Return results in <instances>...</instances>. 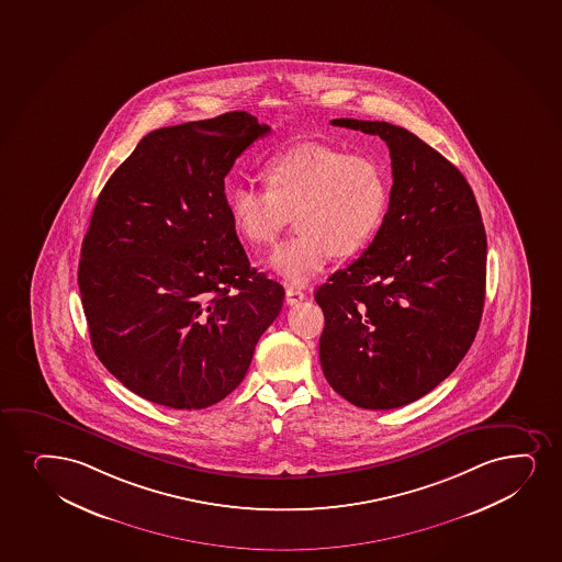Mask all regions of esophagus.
I'll return each mask as SVG.
<instances>
[{
    "label": "esophagus",
    "instance_id": "1",
    "mask_svg": "<svg viewBox=\"0 0 562 562\" xmlns=\"http://www.w3.org/2000/svg\"><path fill=\"white\" fill-rule=\"evenodd\" d=\"M304 299H306V295H304L303 291L297 290V288H288L285 290V303L290 304V306L301 303Z\"/></svg>",
    "mask_w": 562,
    "mask_h": 562
}]
</instances>
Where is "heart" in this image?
Instances as JSON below:
<instances>
[{
	"instance_id": "obj_1",
	"label": "heart",
	"mask_w": 562,
	"mask_h": 562,
	"mask_svg": "<svg viewBox=\"0 0 562 562\" xmlns=\"http://www.w3.org/2000/svg\"><path fill=\"white\" fill-rule=\"evenodd\" d=\"M267 190L238 186L229 193V214L238 235L261 250L290 225L297 235L269 259L291 285L308 284L338 258L363 250L382 227L390 205V179L367 154L308 143L278 154L263 167Z\"/></svg>"
}]
</instances>
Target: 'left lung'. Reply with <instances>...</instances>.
<instances>
[{
    "instance_id": "obj_1",
    "label": "left lung",
    "mask_w": 562,
    "mask_h": 562,
    "mask_svg": "<svg viewBox=\"0 0 562 562\" xmlns=\"http://www.w3.org/2000/svg\"><path fill=\"white\" fill-rule=\"evenodd\" d=\"M390 146V209L350 267L316 290L319 363L359 408L414 403L456 370L482 322L487 237L462 172L390 122L335 119Z\"/></svg>"
}]
</instances>
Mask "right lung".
<instances>
[{"label": "right lung", "instance_id": "1", "mask_svg": "<svg viewBox=\"0 0 562 562\" xmlns=\"http://www.w3.org/2000/svg\"><path fill=\"white\" fill-rule=\"evenodd\" d=\"M271 132L245 111L161 127L113 172L82 240L93 351L127 390L209 408L243 382L284 288L251 269L225 177Z\"/></svg>", "mask_w": 562, "mask_h": 562}]
</instances>
